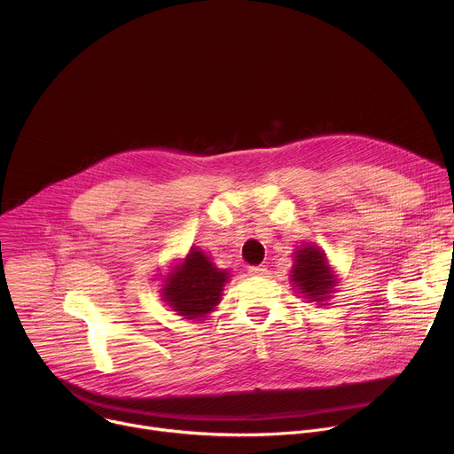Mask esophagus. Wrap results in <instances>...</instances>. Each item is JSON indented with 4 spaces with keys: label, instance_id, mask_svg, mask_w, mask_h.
I'll return each instance as SVG.
<instances>
[{
    "label": "esophagus",
    "instance_id": "obj_1",
    "mask_svg": "<svg viewBox=\"0 0 454 454\" xmlns=\"http://www.w3.org/2000/svg\"><path fill=\"white\" fill-rule=\"evenodd\" d=\"M249 275L264 277V275H268V268H264V266H251V268H249Z\"/></svg>",
    "mask_w": 454,
    "mask_h": 454
}]
</instances>
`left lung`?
Returning <instances> with one entry per match:
<instances>
[{
	"label": "left lung",
	"instance_id": "8db88e82",
	"mask_svg": "<svg viewBox=\"0 0 454 454\" xmlns=\"http://www.w3.org/2000/svg\"><path fill=\"white\" fill-rule=\"evenodd\" d=\"M291 282L303 294L301 298L309 301H327L334 287L338 286V277L329 264V258L316 244H303L294 253V264L291 270Z\"/></svg>",
	"mask_w": 454,
	"mask_h": 454
}]
</instances>
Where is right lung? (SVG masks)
<instances>
[{
  "label": "right lung",
  "instance_id": "1",
  "mask_svg": "<svg viewBox=\"0 0 454 454\" xmlns=\"http://www.w3.org/2000/svg\"><path fill=\"white\" fill-rule=\"evenodd\" d=\"M228 278L230 273L217 270L205 251L190 247V253L165 278L161 296L177 316L196 321L219 305Z\"/></svg>",
  "mask_w": 454,
  "mask_h": 454
}]
</instances>
